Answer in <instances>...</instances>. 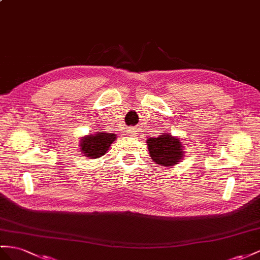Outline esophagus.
<instances>
[{"instance_id": "esophagus-1", "label": "esophagus", "mask_w": 260, "mask_h": 260, "mask_svg": "<svg viewBox=\"0 0 260 260\" xmlns=\"http://www.w3.org/2000/svg\"><path fill=\"white\" fill-rule=\"evenodd\" d=\"M127 132L129 133L131 136H136V134H137V129L136 128H129Z\"/></svg>"}]
</instances>
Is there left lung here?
<instances>
[{"mask_svg":"<svg viewBox=\"0 0 260 260\" xmlns=\"http://www.w3.org/2000/svg\"><path fill=\"white\" fill-rule=\"evenodd\" d=\"M147 147L151 160L156 165L171 168L183 160L184 143L180 138L164 133L158 137L147 139Z\"/></svg>","mask_w":260,"mask_h":260,"instance_id":"left-lung-1","label":"left lung"}]
</instances>
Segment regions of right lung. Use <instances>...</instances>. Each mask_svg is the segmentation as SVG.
I'll use <instances>...</instances> for the list:
<instances>
[{"mask_svg": "<svg viewBox=\"0 0 260 260\" xmlns=\"http://www.w3.org/2000/svg\"><path fill=\"white\" fill-rule=\"evenodd\" d=\"M116 134L105 132H95L80 139L79 147L82 154L90 159L102 157L108 152L111 145L115 142Z\"/></svg>", "mask_w": 260, "mask_h": 260, "instance_id": "right-lung-1", "label": "right lung"}]
</instances>
